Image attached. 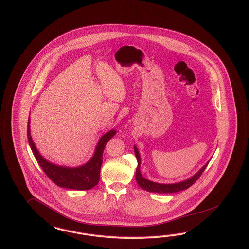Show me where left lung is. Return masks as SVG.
<instances>
[{"label": "left lung", "mask_w": 249, "mask_h": 249, "mask_svg": "<svg viewBox=\"0 0 249 249\" xmlns=\"http://www.w3.org/2000/svg\"><path fill=\"white\" fill-rule=\"evenodd\" d=\"M135 154L137 157V171H136V178H137V183L138 185L146 192L149 193H178L180 191H184L186 189L190 188L192 185L194 184L199 178L201 177L202 172L204 171V169H206L208 163L206 165H204L198 173H196L194 176L192 177L191 178L184 180L182 182H178V183H175V184H160V183H156L150 181L146 178H144V177L141 175L140 172V165H141V160H140V156L139 153L137 150V147L135 146Z\"/></svg>", "instance_id": "left-lung-1"}]
</instances>
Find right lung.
Masks as SVG:
<instances>
[{
  "label": "right lung",
  "mask_w": 249,
  "mask_h": 249,
  "mask_svg": "<svg viewBox=\"0 0 249 249\" xmlns=\"http://www.w3.org/2000/svg\"><path fill=\"white\" fill-rule=\"evenodd\" d=\"M30 117L27 124V137L28 143L31 147L33 154L39 164L41 169L45 174L55 183V184L66 189L71 190H80L85 191L93 188L100 180V171L103 164V154L107 142L112 138L115 134V130H111L106 133L105 136L100 139L97 144L96 150L94 156L85 165L78 168H67L59 167L46 160L38 151L33 142L32 137L30 135Z\"/></svg>",
  "instance_id": "right-lung-1"
}]
</instances>
